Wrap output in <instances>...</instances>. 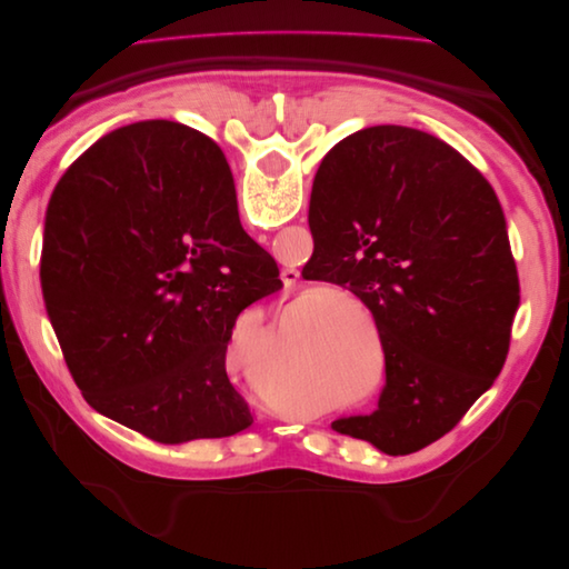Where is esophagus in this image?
I'll list each match as a JSON object with an SVG mask.
<instances>
[{"label": "esophagus", "mask_w": 569, "mask_h": 569, "mask_svg": "<svg viewBox=\"0 0 569 569\" xmlns=\"http://www.w3.org/2000/svg\"><path fill=\"white\" fill-rule=\"evenodd\" d=\"M282 282L291 289V287H297V282H299V270H295V268H284L282 270Z\"/></svg>", "instance_id": "obj_1"}]
</instances>
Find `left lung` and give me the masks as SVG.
Returning a JSON list of instances; mask_svg holds the SVG:
<instances>
[{
	"mask_svg": "<svg viewBox=\"0 0 569 569\" xmlns=\"http://www.w3.org/2000/svg\"><path fill=\"white\" fill-rule=\"evenodd\" d=\"M303 280L347 284L375 318L387 385L377 410L332 422L389 456L458 425L501 372L520 280L493 187L439 137L372 126L322 159Z\"/></svg>",
	"mask_w": 569,
	"mask_h": 569,
	"instance_id": "8db88e82",
	"label": "left lung"
}]
</instances>
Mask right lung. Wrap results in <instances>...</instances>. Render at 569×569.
<instances>
[{
  "instance_id": "1",
  "label": "right lung",
  "mask_w": 569,
  "mask_h": 569,
  "mask_svg": "<svg viewBox=\"0 0 569 569\" xmlns=\"http://www.w3.org/2000/svg\"><path fill=\"white\" fill-rule=\"evenodd\" d=\"M66 366L97 412L159 443L253 418L226 370L237 316L282 289L209 137L142 120L97 140L49 199L40 263Z\"/></svg>"
}]
</instances>
